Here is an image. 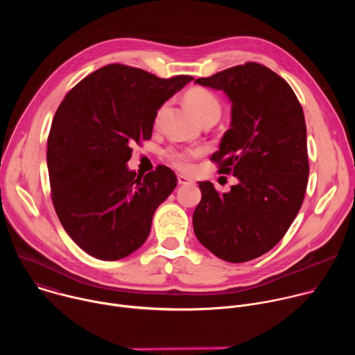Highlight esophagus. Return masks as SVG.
Returning a JSON list of instances; mask_svg holds the SVG:
<instances>
[{
  "label": "esophagus",
  "mask_w": 355,
  "mask_h": 355,
  "mask_svg": "<svg viewBox=\"0 0 355 355\" xmlns=\"http://www.w3.org/2000/svg\"><path fill=\"white\" fill-rule=\"evenodd\" d=\"M178 184L180 185H187V184H192V180L189 178V177H187V175H182V174H178Z\"/></svg>",
  "instance_id": "obj_1"
}]
</instances>
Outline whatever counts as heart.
I'll list each match as a JSON object with an SVG mask.
<instances>
[{"instance_id":"heart-1","label":"heart","mask_w":355,"mask_h":355,"mask_svg":"<svg viewBox=\"0 0 355 355\" xmlns=\"http://www.w3.org/2000/svg\"><path fill=\"white\" fill-rule=\"evenodd\" d=\"M185 101L188 107L192 110V112L200 119L204 121L205 118L211 115H220V103L215 94H212L207 88L195 87L189 89L185 95ZM167 108V104H164L156 115V123L160 122L164 111ZM205 155V147H185V148H170L167 151L168 162L180 171H191L193 168V162L199 159L200 156Z\"/></svg>"}]
</instances>
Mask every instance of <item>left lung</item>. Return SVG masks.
<instances>
[{
	"label": "left lung",
	"instance_id": "1",
	"mask_svg": "<svg viewBox=\"0 0 355 355\" xmlns=\"http://www.w3.org/2000/svg\"><path fill=\"white\" fill-rule=\"evenodd\" d=\"M195 83L230 99V129L211 160L239 182L222 195L212 182H199L193 232L216 257L245 263L270 251L302 207L309 175L305 115L289 84L259 63Z\"/></svg>",
	"mask_w": 355,
	"mask_h": 355
}]
</instances>
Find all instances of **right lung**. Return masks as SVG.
<instances>
[{"mask_svg": "<svg viewBox=\"0 0 355 355\" xmlns=\"http://www.w3.org/2000/svg\"><path fill=\"white\" fill-rule=\"evenodd\" d=\"M192 80L108 64L62 101L47 137L50 195L62 226L89 256L121 260L146 241L177 177L166 166L130 171V144L151 137L160 107Z\"/></svg>", "mask_w": 355, "mask_h": 355, "instance_id": "add662e5", "label": "right lung"}]
</instances>
